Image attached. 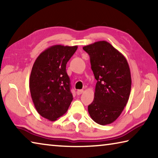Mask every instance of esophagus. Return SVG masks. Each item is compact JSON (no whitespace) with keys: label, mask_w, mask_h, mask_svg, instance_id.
I'll list each match as a JSON object with an SVG mask.
<instances>
[{"label":"esophagus","mask_w":158,"mask_h":158,"mask_svg":"<svg viewBox=\"0 0 158 158\" xmlns=\"http://www.w3.org/2000/svg\"><path fill=\"white\" fill-rule=\"evenodd\" d=\"M84 93V90H78L77 91V94L78 95H81V94H82V93Z\"/></svg>","instance_id":"obj_1"}]
</instances>
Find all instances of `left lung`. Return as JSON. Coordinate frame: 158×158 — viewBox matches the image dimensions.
Segmentation results:
<instances>
[{
    "label": "left lung",
    "instance_id": "1",
    "mask_svg": "<svg viewBox=\"0 0 158 158\" xmlns=\"http://www.w3.org/2000/svg\"><path fill=\"white\" fill-rule=\"evenodd\" d=\"M97 80L94 100L88 106L91 118L105 125L116 121L129 100L132 79L126 58L106 41L83 47Z\"/></svg>",
    "mask_w": 158,
    "mask_h": 158
}]
</instances>
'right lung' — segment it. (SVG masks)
<instances>
[{"mask_svg": "<svg viewBox=\"0 0 158 158\" xmlns=\"http://www.w3.org/2000/svg\"><path fill=\"white\" fill-rule=\"evenodd\" d=\"M77 46L53 45L42 52L32 68L29 88L37 111L49 121L65 114L73 100L66 64Z\"/></svg>", "mask_w": 158, "mask_h": 158, "instance_id": "obj_1", "label": "right lung"}]
</instances>
